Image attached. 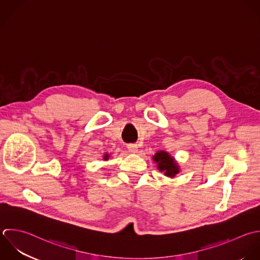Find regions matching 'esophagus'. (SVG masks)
Returning <instances> with one entry per match:
<instances>
[{"instance_id": "1", "label": "esophagus", "mask_w": 260, "mask_h": 260, "mask_svg": "<svg viewBox=\"0 0 260 260\" xmlns=\"http://www.w3.org/2000/svg\"><path fill=\"white\" fill-rule=\"evenodd\" d=\"M129 152L132 153H138V146L137 145H128L127 146Z\"/></svg>"}]
</instances>
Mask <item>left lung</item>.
<instances>
[{
	"label": "left lung",
	"instance_id": "8db88e82",
	"mask_svg": "<svg viewBox=\"0 0 260 260\" xmlns=\"http://www.w3.org/2000/svg\"><path fill=\"white\" fill-rule=\"evenodd\" d=\"M153 160L158 164V169L168 177H174L180 169L174 158L165 151H159L153 156Z\"/></svg>",
	"mask_w": 260,
	"mask_h": 260
}]
</instances>
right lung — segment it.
<instances>
[{
	"label": "right lung",
	"mask_w": 260,
	"mask_h": 260,
	"mask_svg": "<svg viewBox=\"0 0 260 260\" xmlns=\"http://www.w3.org/2000/svg\"><path fill=\"white\" fill-rule=\"evenodd\" d=\"M103 159L106 161V160H108L109 159V154H105L104 156H103Z\"/></svg>",
	"instance_id": "add662e5"
}]
</instances>
